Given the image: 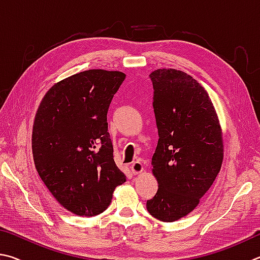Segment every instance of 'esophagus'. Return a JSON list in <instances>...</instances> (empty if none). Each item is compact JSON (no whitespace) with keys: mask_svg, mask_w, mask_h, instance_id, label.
Returning <instances> with one entry per match:
<instances>
[{"mask_svg":"<svg viewBox=\"0 0 260 260\" xmlns=\"http://www.w3.org/2000/svg\"><path fill=\"white\" fill-rule=\"evenodd\" d=\"M143 170H144L143 165L138 161H136L133 163V165H131V171H133L134 175H139Z\"/></svg>","mask_w":260,"mask_h":260,"instance_id":"esophagus-1","label":"esophagus"}]
</instances>
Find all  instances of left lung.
<instances>
[{"label":"left lung","instance_id":"obj_1","mask_svg":"<svg viewBox=\"0 0 260 260\" xmlns=\"http://www.w3.org/2000/svg\"><path fill=\"white\" fill-rule=\"evenodd\" d=\"M149 77L158 133L152 171L158 188L146 207L154 218L171 222L194 210L220 171L221 127L208 92L192 76L162 68Z\"/></svg>","mask_w":260,"mask_h":260}]
</instances>
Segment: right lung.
I'll use <instances>...</instances> for the list:
<instances>
[{"mask_svg": "<svg viewBox=\"0 0 260 260\" xmlns=\"http://www.w3.org/2000/svg\"><path fill=\"white\" fill-rule=\"evenodd\" d=\"M125 79L117 71L89 70L58 82L36 112L35 168L53 198L77 216H97L125 181L107 133V112Z\"/></svg>", "mask_w": 260, "mask_h": 260, "instance_id": "obj_1", "label": "right lung"}]
</instances>
